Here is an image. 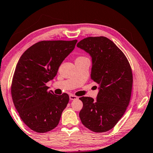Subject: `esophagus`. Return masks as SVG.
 I'll return each mask as SVG.
<instances>
[{"label":"esophagus","mask_w":153,"mask_h":153,"mask_svg":"<svg viewBox=\"0 0 153 153\" xmlns=\"http://www.w3.org/2000/svg\"><path fill=\"white\" fill-rule=\"evenodd\" d=\"M69 99H70L71 100H76V99H77V97H76V96H75L74 94H70L69 95Z\"/></svg>","instance_id":"esophagus-1"}]
</instances>
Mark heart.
Segmentation results:
<instances>
[{
  "label": "heart",
  "mask_w": 153,
  "mask_h": 153,
  "mask_svg": "<svg viewBox=\"0 0 153 153\" xmlns=\"http://www.w3.org/2000/svg\"><path fill=\"white\" fill-rule=\"evenodd\" d=\"M79 58H83V57H79Z\"/></svg>",
  "instance_id": "obj_1"
}]
</instances>
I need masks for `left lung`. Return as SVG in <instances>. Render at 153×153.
<instances>
[{
    "label": "left lung",
    "mask_w": 153,
    "mask_h": 153,
    "mask_svg": "<svg viewBox=\"0 0 153 153\" xmlns=\"http://www.w3.org/2000/svg\"><path fill=\"white\" fill-rule=\"evenodd\" d=\"M77 46L92 58L91 79L99 84L97 97H82L79 118L94 132H105L122 117L129 105L133 76L126 56L106 37H88Z\"/></svg>",
    "instance_id": "8db88e82"
}]
</instances>
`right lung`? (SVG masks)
Listing matches in <instances>:
<instances>
[{
    "mask_svg": "<svg viewBox=\"0 0 153 153\" xmlns=\"http://www.w3.org/2000/svg\"><path fill=\"white\" fill-rule=\"evenodd\" d=\"M77 40L41 41L27 49L17 64L11 95L25 125L38 133L57 126L69 95H56L46 84L54 79L61 64L74 51Z\"/></svg>",
    "mask_w": 153,
    "mask_h": 153,
    "instance_id": "obj_1",
    "label": "right lung"
}]
</instances>
